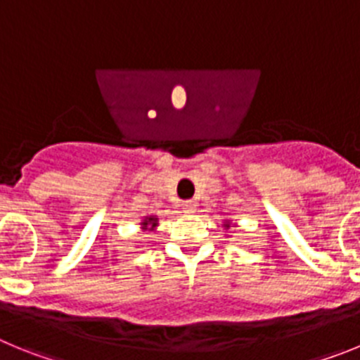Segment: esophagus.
<instances>
[{
  "label": "esophagus",
  "instance_id": "obj_1",
  "mask_svg": "<svg viewBox=\"0 0 360 360\" xmlns=\"http://www.w3.org/2000/svg\"><path fill=\"white\" fill-rule=\"evenodd\" d=\"M182 209H184V212L191 214V212L196 211V203L193 202V200H187V202H182Z\"/></svg>",
  "mask_w": 360,
  "mask_h": 360
}]
</instances>
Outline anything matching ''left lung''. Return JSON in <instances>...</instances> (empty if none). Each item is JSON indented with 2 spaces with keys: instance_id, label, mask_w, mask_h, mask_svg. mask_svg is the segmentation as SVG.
I'll use <instances>...</instances> for the list:
<instances>
[{
  "instance_id": "8db88e82",
  "label": "left lung",
  "mask_w": 360,
  "mask_h": 360,
  "mask_svg": "<svg viewBox=\"0 0 360 360\" xmlns=\"http://www.w3.org/2000/svg\"><path fill=\"white\" fill-rule=\"evenodd\" d=\"M229 227H231V224H225V229H229Z\"/></svg>"
}]
</instances>
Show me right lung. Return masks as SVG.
Instances as JSON below:
<instances>
[{"instance_id": "add662e5", "label": "right lung", "mask_w": 360, "mask_h": 360, "mask_svg": "<svg viewBox=\"0 0 360 360\" xmlns=\"http://www.w3.org/2000/svg\"><path fill=\"white\" fill-rule=\"evenodd\" d=\"M157 221H158V218H155V216H146V218L144 219H142V229H144V231H148V229H149V231H153V229H155V227H157Z\"/></svg>"}]
</instances>
